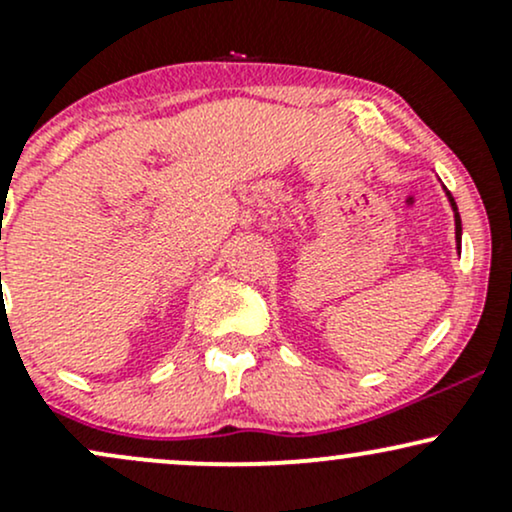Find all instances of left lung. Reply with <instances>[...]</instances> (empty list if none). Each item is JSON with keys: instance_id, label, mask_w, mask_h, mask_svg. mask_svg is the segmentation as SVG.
Instances as JSON below:
<instances>
[{"instance_id": "left-lung-1", "label": "left lung", "mask_w": 512, "mask_h": 512, "mask_svg": "<svg viewBox=\"0 0 512 512\" xmlns=\"http://www.w3.org/2000/svg\"><path fill=\"white\" fill-rule=\"evenodd\" d=\"M450 197V192H448ZM450 204H452V211H455V238H457V250H460V240H462V221H460V214H457V204L455 199L450 197Z\"/></svg>"}]
</instances>
